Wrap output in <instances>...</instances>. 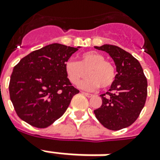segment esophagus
Segmentation results:
<instances>
[{
	"instance_id": "34e87169",
	"label": "esophagus",
	"mask_w": 160,
	"mask_h": 160,
	"mask_svg": "<svg viewBox=\"0 0 160 160\" xmlns=\"http://www.w3.org/2000/svg\"><path fill=\"white\" fill-rule=\"evenodd\" d=\"M81 94H83L84 95H86L87 97H92V96H93V94H89V93H86V92H81Z\"/></svg>"
}]
</instances>
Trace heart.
<instances>
[{
    "instance_id": "heart-1",
    "label": "heart",
    "mask_w": 160,
    "mask_h": 160,
    "mask_svg": "<svg viewBox=\"0 0 160 160\" xmlns=\"http://www.w3.org/2000/svg\"><path fill=\"white\" fill-rule=\"evenodd\" d=\"M65 71L68 80L72 84H78L87 75L89 76L80 82L79 87L93 90L101 87L108 88L116 80V68L110 61L97 52H87L80 56V61L68 59L65 63Z\"/></svg>"
}]
</instances>
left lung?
I'll use <instances>...</instances> for the list:
<instances>
[{
  "label": "left lung",
  "mask_w": 160,
  "mask_h": 160,
  "mask_svg": "<svg viewBox=\"0 0 160 160\" xmlns=\"http://www.w3.org/2000/svg\"><path fill=\"white\" fill-rule=\"evenodd\" d=\"M106 52L117 66L116 80L106 94H101L102 106L94 110L105 128L119 130L134 122L143 109L147 96V80L137 58L118 46H94Z\"/></svg>",
  "instance_id": "left-lung-1"
}]
</instances>
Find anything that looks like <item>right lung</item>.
Instances as JSON below:
<instances>
[{"label":"right lung","instance_id":"add662e5","mask_svg":"<svg viewBox=\"0 0 160 160\" xmlns=\"http://www.w3.org/2000/svg\"><path fill=\"white\" fill-rule=\"evenodd\" d=\"M79 48L52 43L28 54L14 67L9 95L22 120L46 128L63 116L80 92L65 71V63Z\"/></svg>","mask_w":160,"mask_h":160}]
</instances>
